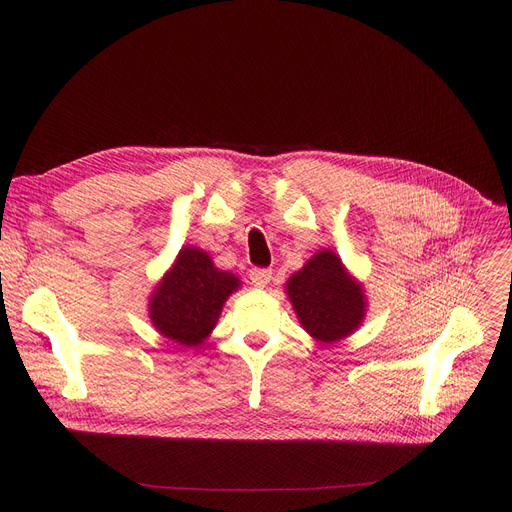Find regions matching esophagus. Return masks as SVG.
I'll return each mask as SVG.
<instances>
[{"instance_id":"34e87169","label":"esophagus","mask_w":512,"mask_h":512,"mask_svg":"<svg viewBox=\"0 0 512 512\" xmlns=\"http://www.w3.org/2000/svg\"><path fill=\"white\" fill-rule=\"evenodd\" d=\"M249 278H251V284H253V286L265 288L267 284H270V280H272V272H270V270H253V272L249 274Z\"/></svg>"}]
</instances>
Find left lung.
Masks as SVG:
<instances>
[{
  "mask_svg": "<svg viewBox=\"0 0 512 512\" xmlns=\"http://www.w3.org/2000/svg\"><path fill=\"white\" fill-rule=\"evenodd\" d=\"M284 288L303 330L319 344L344 340L363 326L365 288L332 249L317 251Z\"/></svg>",
  "mask_w": 512,
  "mask_h": 512,
  "instance_id": "obj_1",
  "label": "left lung"
}]
</instances>
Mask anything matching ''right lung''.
Returning <instances> with one entry per match:
<instances>
[{
    "label": "right lung",
    "mask_w": 512,
    "mask_h": 512,
    "mask_svg": "<svg viewBox=\"0 0 512 512\" xmlns=\"http://www.w3.org/2000/svg\"><path fill=\"white\" fill-rule=\"evenodd\" d=\"M240 278L215 267L207 251L186 245L149 294L151 326L172 342L197 348L213 332Z\"/></svg>",
    "instance_id": "1"
}]
</instances>
